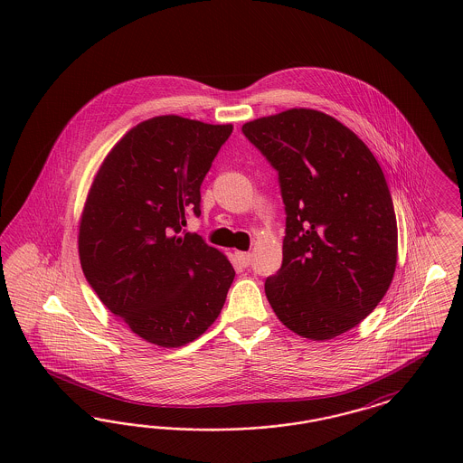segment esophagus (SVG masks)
<instances>
[{"label": "esophagus", "instance_id": "obj_1", "mask_svg": "<svg viewBox=\"0 0 463 463\" xmlns=\"http://www.w3.org/2000/svg\"><path fill=\"white\" fill-rule=\"evenodd\" d=\"M236 259H238V262H240L242 267H248V265L251 264V255L246 253V251H238V253H236Z\"/></svg>", "mask_w": 463, "mask_h": 463}]
</instances>
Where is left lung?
Instances as JSON below:
<instances>
[{
	"instance_id": "1",
	"label": "left lung",
	"mask_w": 463,
	"mask_h": 463,
	"mask_svg": "<svg viewBox=\"0 0 463 463\" xmlns=\"http://www.w3.org/2000/svg\"><path fill=\"white\" fill-rule=\"evenodd\" d=\"M241 130L278 172L287 212L283 264L265 279L270 307L310 340L351 330L396 270V213L378 161L319 110H285Z\"/></svg>"
}]
</instances>
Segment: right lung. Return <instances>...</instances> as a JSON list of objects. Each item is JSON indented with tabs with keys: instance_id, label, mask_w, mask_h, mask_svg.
<instances>
[{
	"instance_id": "add662e5",
	"label": "right lung",
	"mask_w": 463,
	"mask_h": 463,
	"mask_svg": "<svg viewBox=\"0 0 463 463\" xmlns=\"http://www.w3.org/2000/svg\"><path fill=\"white\" fill-rule=\"evenodd\" d=\"M232 125L157 116L104 159L80 223L83 274L110 312L159 347H182L219 317L234 269L184 231Z\"/></svg>"
}]
</instances>
